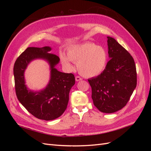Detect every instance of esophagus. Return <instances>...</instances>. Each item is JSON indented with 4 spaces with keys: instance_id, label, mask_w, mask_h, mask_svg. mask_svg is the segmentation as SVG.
I'll return each instance as SVG.
<instances>
[{
    "instance_id": "obj_1",
    "label": "esophagus",
    "mask_w": 151,
    "mask_h": 151,
    "mask_svg": "<svg viewBox=\"0 0 151 151\" xmlns=\"http://www.w3.org/2000/svg\"><path fill=\"white\" fill-rule=\"evenodd\" d=\"M82 79H82L81 77H79V76H76V81H81Z\"/></svg>"
}]
</instances>
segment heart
<instances>
[{
	"label": "heart",
	"mask_w": 151,
	"mask_h": 151,
	"mask_svg": "<svg viewBox=\"0 0 151 151\" xmlns=\"http://www.w3.org/2000/svg\"><path fill=\"white\" fill-rule=\"evenodd\" d=\"M62 64L69 69L74 67L71 61L77 63L80 74L86 77L98 76L104 70L108 62V53L103 47L93 43L74 45L67 50V57L60 53Z\"/></svg>",
	"instance_id": "obj_1"
}]
</instances>
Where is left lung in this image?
Returning <instances> with one entry per match:
<instances>
[{
  "instance_id": "left-lung-1",
  "label": "left lung",
  "mask_w": 151,
  "mask_h": 151,
  "mask_svg": "<svg viewBox=\"0 0 151 151\" xmlns=\"http://www.w3.org/2000/svg\"><path fill=\"white\" fill-rule=\"evenodd\" d=\"M110 58L104 70L88 79L94 106L106 113L126 106L137 86V70L133 57L116 41L108 36Z\"/></svg>"
}]
</instances>
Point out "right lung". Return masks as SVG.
I'll list each match as a JSON object with an SVG mask.
<instances>
[{
  "label": "right lung",
  "instance_id": "1",
  "mask_svg": "<svg viewBox=\"0 0 151 151\" xmlns=\"http://www.w3.org/2000/svg\"><path fill=\"white\" fill-rule=\"evenodd\" d=\"M51 48L28 47L18 57L14 65L15 91L17 98L31 115L38 119L52 120L64 113L68 102V94L75 84L73 74L57 70L55 66L60 58L48 53ZM36 58L47 60L51 68V78L47 88L40 92H33L24 84V72L27 65Z\"/></svg>",
  "mask_w": 151,
  "mask_h": 151
}]
</instances>
